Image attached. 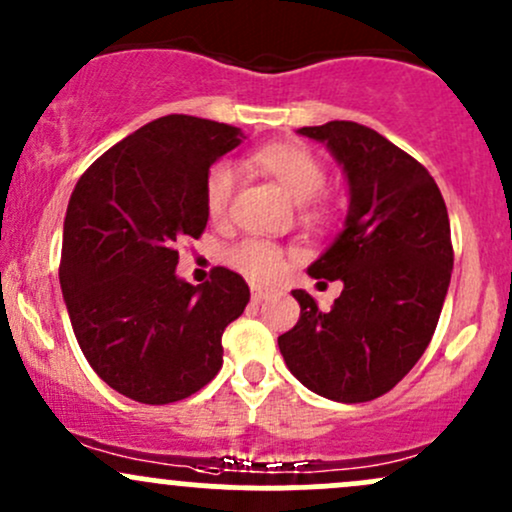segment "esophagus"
I'll return each instance as SVG.
<instances>
[{
    "label": "esophagus",
    "mask_w": 512,
    "mask_h": 512,
    "mask_svg": "<svg viewBox=\"0 0 512 512\" xmlns=\"http://www.w3.org/2000/svg\"><path fill=\"white\" fill-rule=\"evenodd\" d=\"M268 295H271V293H268L266 288H261V285H254V288H251V300H254V302L266 300Z\"/></svg>",
    "instance_id": "1"
}]
</instances>
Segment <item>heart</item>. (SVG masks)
<instances>
[{"label": "heart", "instance_id": "obj_1", "mask_svg": "<svg viewBox=\"0 0 512 512\" xmlns=\"http://www.w3.org/2000/svg\"><path fill=\"white\" fill-rule=\"evenodd\" d=\"M251 166L276 178L295 200L302 202V217L324 219L332 212L327 197L322 195L324 166L315 151L302 144H271L254 151ZM234 168L229 163H214L205 178V207L210 217L219 219L229 210L234 195ZM224 261L241 276L256 283H271L285 268V251L266 239H241L229 246Z\"/></svg>", "mask_w": 512, "mask_h": 512}]
</instances>
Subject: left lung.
<instances>
[{
	"mask_svg": "<svg viewBox=\"0 0 512 512\" xmlns=\"http://www.w3.org/2000/svg\"><path fill=\"white\" fill-rule=\"evenodd\" d=\"M349 183L344 232L307 268L342 280L332 310L293 290L300 320L280 334L290 373L322 398L366 403L408 376L430 344L454 268L449 214L422 163L356 122L302 126Z\"/></svg>",
	"mask_w": 512,
	"mask_h": 512,
	"instance_id": "left-lung-1",
	"label": "left lung"
}]
</instances>
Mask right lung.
<instances>
[{
	"instance_id": "obj_1",
	"label": "right lung",
	"mask_w": 512,
	"mask_h": 512,
	"mask_svg": "<svg viewBox=\"0 0 512 512\" xmlns=\"http://www.w3.org/2000/svg\"><path fill=\"white\" fill-rule=\"evenodd\" d=\"M241 129L168 114L82 173L63 224L60 288L82 354L126 398L166 405L222 368V334L244 312L246 280L217 266L207 283L175 276L185 236L207 227L205 178Z\"/></svg>"
}]
</instances>
